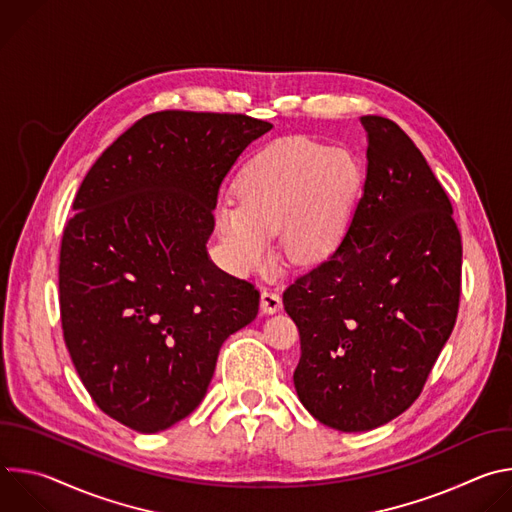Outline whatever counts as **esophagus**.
<instances>
[{
    "label": "esophagus",
    "mask_w": 512,
    "mask_h": 512,
    "mask_svg": "<svg viewBox=\"0 0 512 512\" xmlns=\"http://www.w3.org/2000/svg\"><path fill=\"white\" fill-rule=\"evenodd\" d=\"M261 310L263 314H275L281 310V296L273 289L261 291Z\"/></svg>",
    "instance_id": "obj_1"
}]
</instances>
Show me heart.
<instances>
[{"instance_id": "1", "label": "heart", "mask_w": 512, "mask_h": 512, "mask_svg": "<svg viewBox=\"0 0 512 512\" xmlns=\"http://www.w3.org/2000/svg\"><path fill=\"white\" fill-rule=\"evenodd\" d=\"M358 188L360 166L348 152L306 137L265 145L237 178L239 204L223 202L216 214L231 265L241 273L263 265L273 235L289 261H322L348 229Z\"/></svg>"}]
</instances>
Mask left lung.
I'll use <instances>...</instances> for the list:
<instances>
[{"instance_id": "obj_1", "label": "left lung", "mask_w": 512, "mask_h": 512, "mask_svg": "<svg viewBox=\"0 0 512 512\" xmlns=\"http://www.w3.org/2000/svg\"><path fill=\"white\" fill-rule=\"evenodd\" d=\"M367 180L338 247L283 291L300 332L294 385L338 431L401 415L448 342L460 306L462 237L452 202L411 137L364 115Z\"/></svg>"}]
</instances>
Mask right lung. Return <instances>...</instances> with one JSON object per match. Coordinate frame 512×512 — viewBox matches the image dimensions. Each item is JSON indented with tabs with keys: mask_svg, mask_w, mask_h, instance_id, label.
Instances as JSON below:
<instances>
[{
	"mask_svg": "<svg viewBox=\"0 0 512 512\" xmlns=\"http://www.w3.org/2000/svg\"><path fill=\"white\" fill-rule=\"evenodd\" d=\"M273 125L239 113L158 111L85 176L64 227L60 320L103 413L156 433L206 395L218 350L259 312L253 283L206 253L225 176Z\"/></svg>",
	"mask_w": 512,
	"mask_h": 512,
	"instance_id": "right-lung-1",
	"label": "right lung"
}]
</instances>
